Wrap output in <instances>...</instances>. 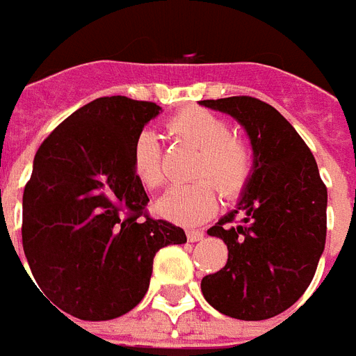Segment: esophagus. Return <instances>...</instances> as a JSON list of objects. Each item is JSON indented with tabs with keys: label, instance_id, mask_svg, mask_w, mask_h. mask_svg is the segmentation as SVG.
<instances>
[{
	"label": "esophagus",
	"instance_id": "34e87169",
	"mask_svg": "<svg viewBox=\"0 0 356 356\" xmlns=\"http://www.w3.org/2000/svg\"><path fill=\"white\" fill-rule=\"evenodd\" d=\"M202 238H204V232H200V229H189L187 232V241L189 243H198Z\"/></svg>",
	"mask_w": 356,
	"mask_h": 356
}]
</instances>
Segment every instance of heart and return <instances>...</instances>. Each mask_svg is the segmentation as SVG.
<instances>
[{"label":"heart","mask_w":356,"mask_h":356,"mask_svg":"<svg viewBox=\"0 0 356 356\" xmlns=\"http://www.w3.org/2000/svg\"><path fill=\"white\" fill-rule=\"evenodd\" d=\"M167 129L176 139L198 149L193 167L196 180L170 187L156 202V211L172 222L195 226L217 211L215 185L227 200L243 195L254 172V152L246 139L232 134L226 119L206 108L180 110L169 119ZM132 170L147 189H158L163 184V149L150 129H143L134 139Z\"/></svg>","instance_id":"1"}]
</instances>
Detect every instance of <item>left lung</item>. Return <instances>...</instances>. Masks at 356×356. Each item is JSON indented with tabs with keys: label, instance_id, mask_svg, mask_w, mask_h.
Listing matches in <instances>:
<instances>
[{
	"label": "left lung",
	"instance_id": "left-lung-1",
	"mask_svg": "<svg viewBox=\"0 0 356 356\" xmlns=\"http://www.w3.org/2000/svg\"><path fill=\"white\" fill-rule=\"evenodd\" d=\"M200 104L229 113L254 149V172L237 207L207 229L227 263L202 280L207 303L226 316H277L311 285L325 248L327 187L311 149L274 106L248 95Z\"/></svg>",
	"mask_w": 356,
	"mask_h": 356
}]
</instances>
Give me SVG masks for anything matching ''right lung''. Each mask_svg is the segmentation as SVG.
I'll list each match as a JSON object with an SVG mask.
<instances>
[{"instance_id":"right-lung-1","label":"right lung","mask_w":356,"mask_h":356,"mask_svg":"<svg viewBox=\"0 0 356 356\" xmlns=\"http://www.w3.org/2000/svg\"><path fill=\"white\" fill-rule=\"evenodd\" d=\"M113 95L79 108L40 145L24 189L22 238L34 281L71 316H123L149 291L156 252L186 232L147 213L132 145L160 113Z\"/></svg>"}]
</instances>
